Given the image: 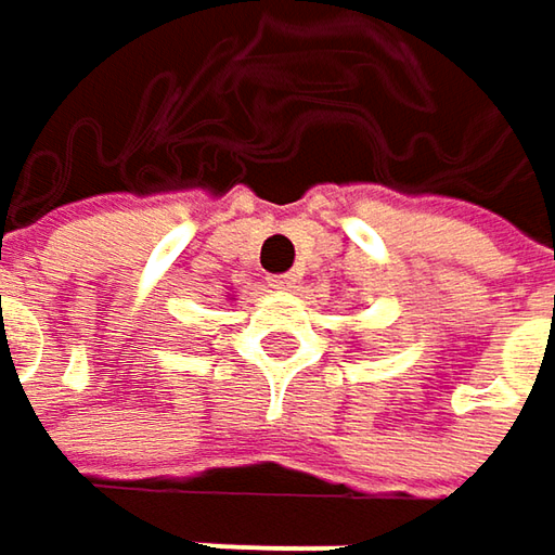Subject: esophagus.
<instances>
[{
    "label": "esophagus",
    "instance_id": "1",
    "mask_svg": "<svg viewBox=\"0 0 555 555\" xmlns=\"http://www.w3.org/2000/svg\"><path fill=\"white\" fill-rule=\"evenodd\" d=\"M295 282H298V276H295V273H285V276H270V288H273V292H288V288H295Z\"/></svg>",
    "mask_w": 555,
    "mask_h": 555
}]
</instances>
